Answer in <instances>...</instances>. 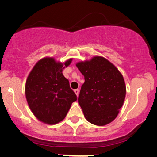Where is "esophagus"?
I'll list each match as a JSON object with an SVG mask.
<instances>
[{"label": "esophagus", "mask_w": 157, "mask_h": 157, "mask_svg": "<svg viewBox=\"0 0 157 157\" xmlns=\"http://www.w3.org/2000/svg\"><path fill=\"white\" fill-rule=\"evenodd\" d=\"M74 92H75V93L76 94L77 97H78L79 96V90L78 89H76V90H74Z\"/></svg>", "instance_id": "1"}]
</instances>
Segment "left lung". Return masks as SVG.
<instances>
[{"mask_svg": "<svg viewBox=\"0 0 157 157\" xmlns=\"http://www.w3.org/2000/svg\"><path fill=\"white\" fill-rule=\"evenodd\" d=\"M76 66L85 77L78 102L85 119L98 126L112 122L125 99L126 86L122 73L101 56L79 62Z\"/></svg>", "mask_w": 157, "mask_h": 157, "instance_id": "obj_1", "label": "left lung"}]
</instances>
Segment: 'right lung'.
I'll return each instance as SVG.
<instances>
[{"instance_id":"1","label":"right lung","mask_w":157,"mask_h":157,"mask_svg":"<svg viewBox=\"0 0 157 157\" xmlns=\"http://www.w3.org/2000/svg\"><path fill=\"white\" fill-rule=\"evenodd\" d=\"M65 63L54 57H43L37 62L25 82V97L35 117L48 124H56L63 120L77 96L64 77L63 70L72 63Z\"/></svg>"}]
</instances>
